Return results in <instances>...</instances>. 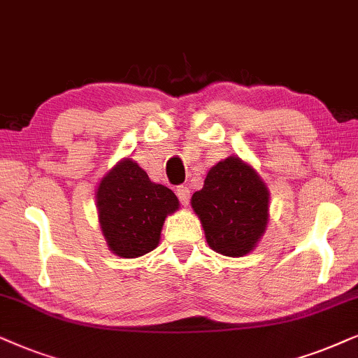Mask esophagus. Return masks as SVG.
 I'll return each instance as SVG.
<instances>
[{
	"label": "esophagus",
	"instance_id": "1",
	"mask_svg": "<svg viewBox=\"0 0 358 358\" xmlns=\"http://www.w3.org/2000/svg\"><path fill=\"white\" fill-rule=\"evenodd\" d=\"M189 194H192V192H189V188L185 187V185H180V187L176 188V196H178V200L182 201V205L185 206L189 203Z\"/></svg>",
	"mask_w": 358,
	"mask_h": 358
}]
</instances>
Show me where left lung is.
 Wrapping results in <instances>:
<instances>
[{
    "instance_id": "obj_1",
    "label": "left lung",
    "mask_w": 358,
    "mask_h": 358,
    "mask_svg": "<svg viewBox=\"0 0 358 358\" xmlns=\"http://www.w3.org/2000/svg\"><path fill=\"white\" fill-rule=\"evenodd\" d=\"M192 206L211 250L238 257L255 250L264 233L269 192L250 165L229 157L208 171L203 188L193 193Z\"/></svg>"
}]
</instances>
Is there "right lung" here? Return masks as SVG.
<instances>
[{
  "label": "right lung",
  "instance_id": "add662e5",
  "mask_svg": "<svg viewBox=\"0 0 358 358\" xmlns=\"http://www.w3.org/2000/svg\"><path fill=\"white\" fill-rule=\"evenodd\" d=\"M97 208L108 248L120 257H138L158 246L162 226L166 215L178 210V198L127 158L103 176Z\"/></svg>",
  "mask_w": 358,
  "mask_h": 358
}]
</instances>
